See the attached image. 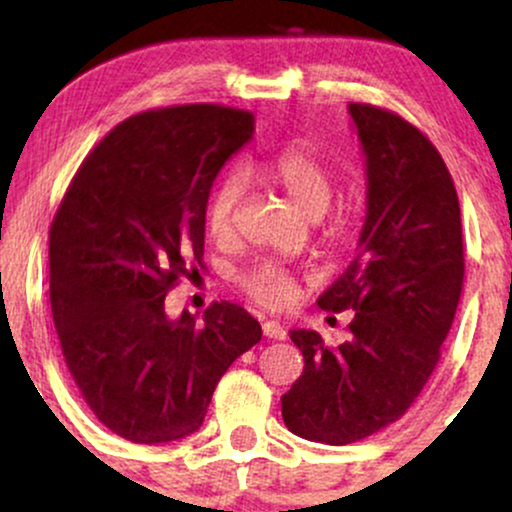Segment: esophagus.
Segmentation results:
<instances>
[{
	"instance_id": "esophagus-1",
	"label": "esophagus",
	"mask_w": 512,
	"mask_h": 512,
	"mask_svg": "<svg viewBox=\"0 0 512 512\" xmlns=\"http://www.w3.org/2000/svg\"><path fill=\"white\" fill-rule=\"evenodd\" d=\"M262 332H264V337L274 339V342H281V339H286V330L279 325V322H274V320L264 322Z\"/></svg>"
}]
</instances>
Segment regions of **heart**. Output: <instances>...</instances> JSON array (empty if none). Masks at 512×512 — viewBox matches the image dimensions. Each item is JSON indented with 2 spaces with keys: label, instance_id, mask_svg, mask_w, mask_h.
Masks as SVG:
<instances>
[{
  "label": "heart",
  "instance_id": "b5f03b06",
  "mask_svg": "<svg viewBox=\"0 0 512 512\" xmlns=\"http://www.w3.org/2000/svg\"><path fill=\"white\" fill-rule=\"evenodd\" d=\"M248 173L279 187L296 209L315 219L327 209L332 197L334 175L330 166L315 151L305 146H289L276 154L255 161ZM245 197V175L240 170H228L211 190L207 202V228L214 238L231 236L236 211ZM238 286L255 303L272 310H284L296 301L298 279L291 269L262 260L238 274Z\"/></svg>",
  "mask_w": 512,
  "mask_h": 512
}]
</instances>
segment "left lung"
I'll list each match as a JSON object with an SVG mask.
<instances>
[{
    "mask_svg": "<svg viewBox=\"0 0 512 512\" xmlns=\"http://www.w3.org/2000/svg\"><path fill=\"white\" fill-rule=\"evenodd\" d=\"M366 154L368 211L356 260L317 298L327 313L356 310L349 342L327 346L291 330L301 378L281 397L291 433L349 445L395 424L440 361L464 281L455 182L421 129L392 110L349 103Z\"/></svg>",
    "mask_w": 512,
    "mask_h": 512,
    "instance_id": "left-lung-1",
    "label": "left lung"
}]
</instances>
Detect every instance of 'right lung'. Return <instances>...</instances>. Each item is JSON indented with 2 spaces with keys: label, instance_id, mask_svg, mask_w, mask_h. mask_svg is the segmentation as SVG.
<instances>
[{
  "label": "right lung",
  "instance_id": "right-lung-1",
  "mask_svg": "<svg viewBox=\"0 0 512 512\" xmlns=\"http://www.w3.org/2000/svg\"><path fill=\"white\" fill-rule=\"evenodd\" d=\"M255 117L219 103L127 117L84 158L50 226V303L88 409L132 443L202 426L221 375L262 339L236 303L166 315V293L204 267L214 178Z\"/></svg>",
  "mask_w": 512,
  "mask_h": 512
}]
</instances>
